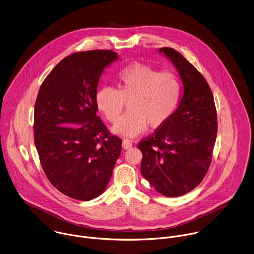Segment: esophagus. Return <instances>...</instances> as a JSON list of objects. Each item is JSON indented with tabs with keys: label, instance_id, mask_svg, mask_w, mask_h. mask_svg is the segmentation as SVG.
Instances as JSON below:
<instances>
[{
	"label": "esophagus",
	"instance_id": "1",
	"mask_svg": "<svg viewBox=\"0 0 254 254\" xmlns=\"http://www.w3.org/2000/svg\"><path fill=\"white\" fill-rule=\"evenodd\" d=\"M122 146L124 149H129L132 147V141L128 140V139H124L122 142Z\"/></svg>",
	"mask_w": 254,
	"mask_h": 254
}]
</instances>
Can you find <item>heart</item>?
<instances>
[{
  "mask_svg": "<svg viewBox=\"0 0 254 254\" xmlns=\"http://www.w3.org/2000/svg\"><path fill=\"white\" fill-rule=\"evenodd\" d=\"M181 83L172 71H161L134 63L117 75V89L102 87L96 93L99 111L111 123H116L128 102L129 111L113 127L124 137L145 132L150 124L159 127L175 112L180 100Z\"/></svg>",
  "mask_w": 254,
  "mask_h": 254,
  "instance_id": "heart-1",
  "label": "heart"
}]
</instances>
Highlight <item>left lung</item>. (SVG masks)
Here are the masks:
<instances>
[{"label":"left lung","instance_id":"left-lung-1","mask_svg":"<svg viewBox=\"0 0 254 254\" xmlns=\"http://www.w3.org/2000/svg\"><path fill=\"white\" fill-rule=\"evenodd\" d=\"M181 77L184 91L178 108L153 134L138 143L141 174L159 193L177 197L200 184L212 160L217 114L212 91L201 73L176 50L159 49Z\"/></svg>","mask_w":254,"mask_h":254}]
</instances>
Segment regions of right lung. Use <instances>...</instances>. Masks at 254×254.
<instances>
[{"label": "right lung", "instance_id": "1", "mask_svg": "<svg viewBox=\"0 0 254 254\" xmlns=\"http://www.w3.org/2000/svg\"><path fill=\"white\" fill-rule=\"evenodd\" d=\"M117 59L111 50L73 53L45 78L37 96L34 141L42 168L51 184L76 200L103 193L121 154L122 140L96 114L99 78Z\"/></svg>", "mask_w": 254, "mask_h": 254}]
</instances>
